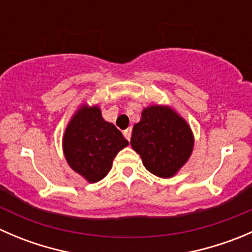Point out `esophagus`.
<instances>
[{
  "label": "esophagus",
  "mask_w": 252,
  "mask_h": 252,
  "mask_svg": "<svg viewBox=\"0 0 252 252\" xmlns=\"http://www.w3.org/2000/svg\"><path fill=\"white\" fill-rule=\"evenodd\" d=\"M123 134H124V136H126V140H130V138H131V128L126 129V130L123 131Z\"/></svg>",
  "instance_id": "1"
}]
</instances>
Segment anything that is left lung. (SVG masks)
I'll use <instances>...</instances> for the list:
<instances>
[{
  "mask_svg": "<svg viewBox=\"0 0 252 252\" xmlns=\"http://www.w3.org/2000/svg\"><path fill=\"white\" fill-rule=\"evenodd\" d=\"M130 145L147 171L159 178H172L191 156L194 135L174 110L152 105L144 108L140 122L134 126Z\"/></svg>",
  "mask_w": 252,
  "mask_h": 252,
  "instance_id": "left-lung-1",
  "label": "left lung"
}]
</instances>
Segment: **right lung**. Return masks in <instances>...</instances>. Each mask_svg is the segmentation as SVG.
I'll return each instance as SVG.
<instances>
[{"label": "right lung", "mask_w": 252, "mask_h": 252, "mask_svg": "<svg viewBox=\"0 0 252 252\" xmlns=\"http://www.w3.org/2000/svg\"><path fill=\"white\" fill-rule=\"evenodd\" d=\"M128 145L114 124L102 118L97 106H81L63 135V152L68 164L89 183L103 179L114 157Z\"/></svg>", "instance_id": "obj_1"}]
</instances>
